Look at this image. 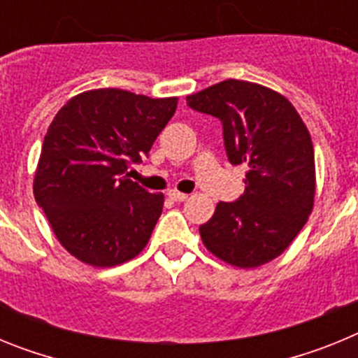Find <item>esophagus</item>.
I'll return each mask as SVG.
<instances>
[{"label":"esophagus","mask_w":358,"mask_h":358,"mask_svg":"<svg viewBox=\"0 0 358 358\" xmlns=\"http://www.w3.org/2000/svg\"><path fill=\"white\" fill-rule=\"evenodd\" d=\"M169 197L172 199V201L176 202H182L188 199V194H182V192H177V189H172V192H169Z\"/></svg>","instance_id":"esophagus-1"}]
</instances>
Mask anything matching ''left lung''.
<instances>
[{"mask_svg":"<svg viewBox=\"0 0 358 358\" xmlns=\"http://www.w3.org/2000/svg\"><path fill=\"white\" fill-rule=\"evenodd\" d=\"M192 109L222 122L233 164L245 163V192L218 202L199 227L208 251L238 268H256L289 248L314 210V145L296 107L278 91L227 78L188 94Z\"/></svg>","mask_w":358,"mask_h":358,"instance_id":"1","label":"left lung"}]
</instances>
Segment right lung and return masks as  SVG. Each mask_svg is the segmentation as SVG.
Segmentation results:
<instances>
[{
  "instance_id": "right-lung-1",
  "label": "right lung",
  "mask_w": 358,
  "mask_h": 358,
  "mask_svg": "<svg viewBox=\"0 0 358 358\" xmlns=\"http://www.w3.org/2000/svg\"><path fill=\"white\" fill-rule=\"evenodd\" d=\"M177 100L90 90L68 100L50 123L34 197L55 238L82 264H125L150 240L164 195L150 194L123 173L148 154Z\"/></svg>"
}]
</instances>
